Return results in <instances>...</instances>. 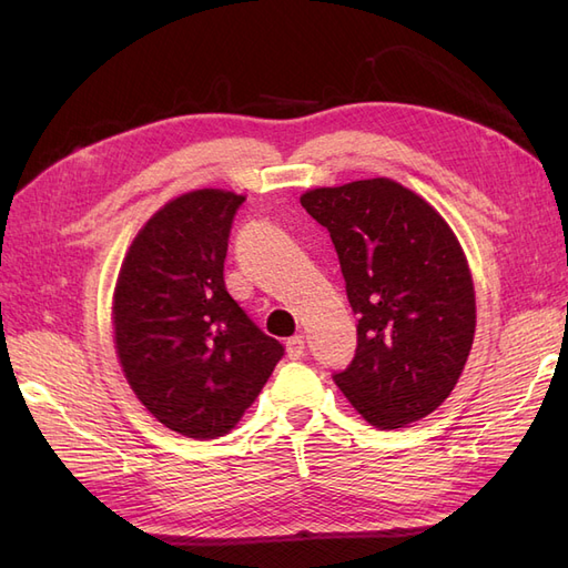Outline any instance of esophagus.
I'll list each match as a JSON object with an SVG mask.
<instances>
[{
  "label": "esophagus",
  "instance_id": "34e87169",
  "mask_svg": "<svg viewBox=\"0 0 568 568\" xmlns=\"http://www.w3.org/2000/svg\"><path fill=\"white\" fill-rule=\"evenodd\" d=\"M286 353H288L291 359L303 357V353H305V341H303V336H291V338L286 341Z\"/></svg>",
  "mask_w": 568,
  "mask_h": 568
}]
</instances>
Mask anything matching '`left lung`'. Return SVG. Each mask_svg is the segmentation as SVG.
<instances>
[{
	"mask_svg": "<svg viewBox=\"0 0 568 568\" xmlns=\"http://www.w3.org/2000/svg\"><path fill=\"white\" fill-rule=\"evenodd\" d=\"M301 205L332 236L357 320V348L334 382L376 428L417 422L467 363L476 301L467 257L432 205L376 178L322 186Z\"/></svg>",
	"mask_w": 568,
	"mask_h": 568,
	"instance_id": "left-lung-1",
	"label": "left lung"
}]
</instances>
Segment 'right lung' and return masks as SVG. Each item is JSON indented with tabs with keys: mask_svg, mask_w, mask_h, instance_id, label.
I'll list each match as a JSON object with an SVG mask.
<instances>
[{
	"mask_svg": "<svg viewBox=\"0 0 568 568\" xmlns=\"http://www.w3.org/2000/svg\"><path fill=\"white\" fill-rule=\"evenodd\" d=\"M244 201L199 189L165 203L134 236L115 286L128 384L161 424L196 440L232 432L284 355L225 286L230 230Z\"/></svg>",
	"mask_w": 568,
	"mask_h": 568,
	"instance_id": "obj_1",
	"label": "right lung"
}]
</instances>
